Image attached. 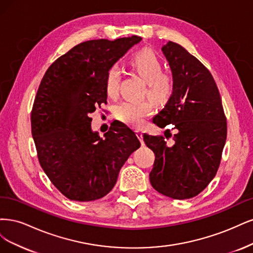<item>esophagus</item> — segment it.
<instances>
[{
	"instance_id": "obj_1",
	"label": "esophagus",
	"mask_w": 253,
	"mask_h": 253,
	"mask_svg": "<svg viewBox=\"0 0 253 253\" xmlns=\"http://www.w3.org/2000/svg\"><path fill=\"white\" fill-rule=\"evenodd\" d=\"M135 132H136V136H137L138 140L141 141L142 145H144V141H143V132L141 131V130H135Z\"/></svg>"
}]
</instances>
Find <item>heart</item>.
I'll return each mask as SVG.
<instances>
[{
	"label": "heart",
	"instance_id": "1",
	"mask_svg": "<svg viewBox=\"0 0 253 253\" xmlns=\"http://www.w3.org/2000/svg\"><path fill=\"white\" fill-rule=\"evenodd\" d=\"M133 69L145 80L142 94H148L158 104L166 103L172 95L174 81L171 75L162 71L163 65L158 55L151 49L144 48L136 51L130 60ZM121 82V70L111 66L106 75V92L110 97H116ZM153 113V102L149 97L140 101H126L121 103L116 110L119 121L135 128L141 127L145 119Z\"/></svg>",
	"mask_w": 253,
	"mask_h": 253
}]
</instances>
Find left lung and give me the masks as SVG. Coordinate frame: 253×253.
<instances>
[{"instance_id": "8db88e82", "label": "left lung", "mask_w": 253, "mask_h": 253, "mask_svg": "<svg viewBox=\"0 0 253 253\" xmlns=\"http://www.w3.org/2000/svg\"><path fill=\"white\" fill-rule=\"evenodd\" d=\"M172 71L174 89L165 107L153 118L164 136L144 133L154 154L150 183L174 200L191 199L212 181L222 159L227 122L215 81L204 65L176 43L162 47ZM173 136L168 145L165 138Z\"/></svg>"}]
</instances>
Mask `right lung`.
I'll list each match as a JSON object with an SVG mask.
<instances>
[{
    "label": "right lung",
    "instance_id": "1",
    "mask_svg": "<svg viewBox=\"0 0 253 253\" xmlns=\"http://www.w3.org/2000/svg\"><path fill=\"white\" fill-rule=\"evenodd\" d=\"M132 36L81 43L56 59L41 81L31 110V133L41 167L71 201L90 202L109 193L120 170L141 143L115 121L105 138L91 130L89 117L107 103L106 75L141 42Z\"/></svg>",
    "mask_w": 253,
    "mask_h": 253
}]
</instances>
